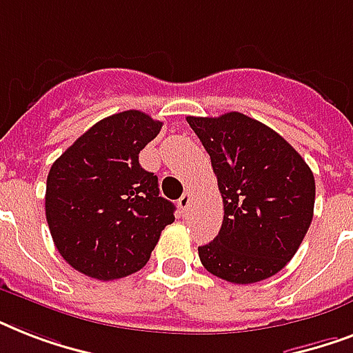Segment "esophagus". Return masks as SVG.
<instances>
[{
    "label": "esophagus",
    "instance_id": "1",
    "mask_svg": "<svg viewBox=\"0 0 353 353\" xmlns=\"http://www.w3.org/2000/svg\"><path fill=\"white\" fill-rule=\"evenodd\" d=\"M190 201H192V194L185 192L181 198H179V201H177V207L185 212V210H188V207H190Z\"/></svg>",
    "mask_w": 353,
    "mask_h": 353
}]
</instances>
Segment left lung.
I'll list each match as a JSON object with an SVG mask.
<instances>
[{"label": "left lung", "mask_w": 353, "mask_h": 353, "mask_svg": "<svg viewBox=\"0 0 353 353\" xmlns=\"http://www.w3.org/2000/svg\"><path fill=\"white\" fill-rule=\"evenodd\" d=\"M187 122L210 155L223 198L220 232L198 247L203 268L232 284L273 276L310 229L313 172L282 135L243 113Z\"/></svg>", "instance_id": "obj_1"}]
</instances>
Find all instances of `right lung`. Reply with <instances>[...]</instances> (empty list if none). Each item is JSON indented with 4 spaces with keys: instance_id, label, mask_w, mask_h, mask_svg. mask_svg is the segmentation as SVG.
<instances>
[{
    "instance_id": "right-lung-1",
    "label": "right lung",
    "mask_w": 353,
    "mask_h": 353,
    "mask_svg": "<svg viewBox=\"0 0 353 353\" xmlns=\"http://www.w3.org/2000/svg\"><path fill=\"white\" fill-rule=\"evenodd\" d=\"M163 122L137 110L115 113L80 135L47 176L46 218L65 262L85 276L115 280L150 260L176 207L139 152Z\"/></svg>"
}]
</instances>
